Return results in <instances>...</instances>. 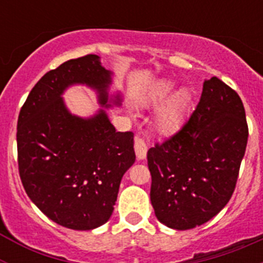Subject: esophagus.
Listing matches in <instances>:
<instances>
[{
    "label": "esophagus",
    "instance_id": "esophagus-1",
    "mask_svg": "<svg viewBox=\"0 0 263 263\" xmlns=\"http://www.w3.org/2000/svg\"><path fill=\"white\" fill-rule=\"evenodd\" d=\"M134 150H136L138 159H145L146 154H147V145H146V142L142 138L136 137V139H134Z\"/></svg>",
    "mask_w": 263,
    "mask_h": 263
}]
</instances>
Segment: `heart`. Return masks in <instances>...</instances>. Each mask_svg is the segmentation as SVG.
<instances>
[{"label": "heart", "instance_id": "heart-1", "mask_svg": "<svg viewBox=\"0 0 263 263\" xmlns=\"http://www.w3.org/2000/svg\"><path fill=\"white\" fill-rule=\"evenodd\" d=\"M173 89L174 83L171 80L158 81L146 97L145 105L158 106L163 103ZM190 105H191V92L187 88H179L178 90H175L163 105L158 109L155 115V126L158 132L163 136H171L176 133L182 127L187 117Z\"/></svg>", "mask_w": 263, "mask_h": 263}]
</instances>
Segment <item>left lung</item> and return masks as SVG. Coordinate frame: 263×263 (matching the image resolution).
I'll list each match as a JSON object with an SVG mask.
<instances>
[{
    "instance_id": "left-lung-1",
    "label": "left lung",
    "mask_w": 263,
    "mask_h": 263,
    "mask_svg": "<svg viewBox=\"0 0 263 263\" xmlns=\"http://www.w3.org/2000/svg\"><path fill=\"white\" fill-rule=\"evenodd\" d=\"M243 104L216 76L178 133L147 152L150 200L162 224L187 231L210 221L231 200L248 143Z\"/></svg>"
}]
</instances>
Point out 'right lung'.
<instances>
[{
    "instance_id": "obj_1",
    "label": "right lung",
    "mask_w": 263,
    "mask_h": 263,
    "mask_svg": "<svg viewBox=\"0 0 263 263\" xmlns=\"http://www.w3.org/2000/svg\"><path fill=\"white\" fill-rule=\"evenodd\" d=\"M111 72L97 55L71 59L34 85L17 125L18 168L23 188L48 218L75 231H90L110 218L121 179L136 160L134 134L116 132L100 109L89 118L69 113L62 95L71 85L97 92L109 104Z\"/></svg>"
}]
</instances>
